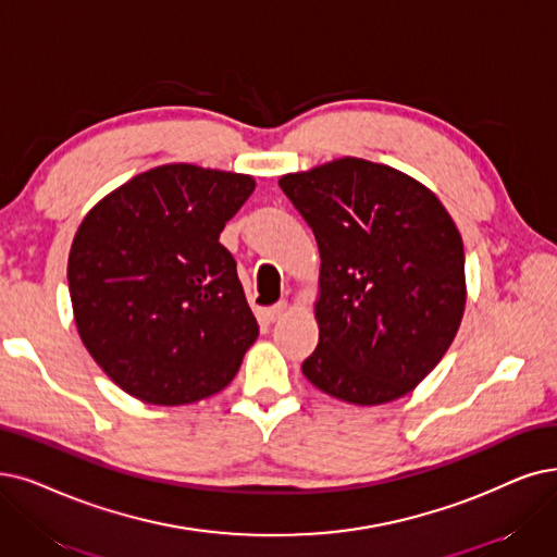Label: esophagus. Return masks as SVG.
Returning <instances> with one entry per match:
<instances>
[{
	"mask_svg": "<svg viewBox=\"0 0 557 557\" xmlns=\"http://www.w3.org/2000/svg\"><path fill=\"white\" fill-rule=\"evenodd\" d=\"M285 313H287V301L283 299V301H278V304H274V306L270 308V320L276 322V320H281Z\"/></svg>",
	"mask_w": 557,
	"mask_h": 557,
	"instance_id": "34e87169",
	"label": "esophagus"
}]
</instances>
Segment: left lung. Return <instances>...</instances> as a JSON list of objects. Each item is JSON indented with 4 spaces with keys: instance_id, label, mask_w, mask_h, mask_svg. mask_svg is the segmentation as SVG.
I'll list each match as a JSON object with an SVG mask.
<instances>
[{
    "instance_id": "left-lung-1",
    "label": "left lung",
    "mask_w": 557,
    "mask_h": 557,
    "mask_svg": "<svg viewBox=\"0 0 557 557\" xmlns=\"http://www.w3.org/2000/svg\"><path fill=\"white\" fill-rule=\"evenodd\" d=\"M320 249V343L306 380L374 407L413 391L453 345L466 306L463 242L425 185L341 158L278 181Z\"/></svg>"
}]
</instances>
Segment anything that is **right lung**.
Instances as JSON below:
<instances>
[{
	"mask_svg": "<svg viewBox=\"0 0 557 557\" xmlns=\"http://www.w3.org/2000/svg\"><path fill=\"white\" fill-rule=\"evenodd\" d=\"M253 189L244 173L164 164L84 216L69 256L75 324L127 395L177 407L233 382L258 322L219 235Z\"/></svg>",
	"mask_w": 557,
	"mask_h": 557,
	"instance_id": "obj_1",
	"label": "right lung"
}]
</instances>
